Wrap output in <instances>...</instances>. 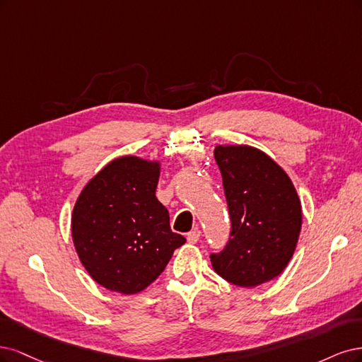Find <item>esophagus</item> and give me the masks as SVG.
<instances>
[{"label":"esophagus","instance_id":"obj_1","mask_svg":"<svg viewBox=\"0 0 362 362\" xmlns=\"http://www.w3.org/2000/svg\"><path fill=\"white\" fill-rule=\"evenodd\" d=\"M200 236H202V231L198 230V228H195V230L188 233V236H186V239H188L189 243H197L198 240H200Z\"/></svg>","mask_w":362,"mask_h":362}]
</instances>
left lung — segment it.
<instances>
[{"instance_id": "left-lung-1", "label": "left lung", "mask_w": 362, "mask_h": 362, "mask_svg": "<svg viewBox=\"0 0 362 362\" xmlns=\"http://www.w3.org/2000/svg\"><path fill=\"white\" fill-rule=\"evenodd\" d=\"M231 231L211 254L215 272L239 287H255L281 274L295 252L302 209L293 183L276 162L251 146H216Z\"/></svg>"}]
</instances>
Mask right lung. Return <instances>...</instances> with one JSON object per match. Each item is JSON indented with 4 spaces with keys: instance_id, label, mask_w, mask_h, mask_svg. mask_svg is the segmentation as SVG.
<instances>
[{
    "instance_id": "obj_1",
    "label": "right lung",
    "mask_w": 362,
    "mask_h": 362,
    "mask_svg": "<svg viewBox=\"0 0 362 362\" xmlns=\"http://www.w3.org/2000/svg\"><path fill=\"white\" fill-rule=\"evenodd\" d=\"M158 160L122 156L81 191L72 214L78 257L98 284L123 295L144 290L186 239L156 198Z\"/></svg>"
}]
</instances>
